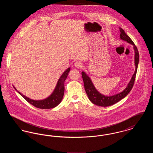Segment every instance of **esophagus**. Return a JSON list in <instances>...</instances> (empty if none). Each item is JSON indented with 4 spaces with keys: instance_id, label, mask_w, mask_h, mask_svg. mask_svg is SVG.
<instances>
[{
    "instance_id": "obj_1",
    "label": "esophagus",
    "mask_w": 153,
    "mask_h": 153,
    "mask_svg": "<svg viewBox=\"0 0 153 153\" xmlns=\"http://www.w3.org/2000/svg\"><path fill=\"white\" fill-rule=\"evenodd\" d=\"M74 66L77 68H81L82 67V64L80 61H77L74 63Z\"/></svg>"
}]
</instances>
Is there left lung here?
Listing matches in <instances>:
<instances>
[{"instance_id": "obj_1", "label": "left lung", "mask_w": 153, "mask_h": 153, "mask_svg": "<svg viewBox=\"0 0 153 153\" xmlns=\"http://www.w3.org/2000/svg\"><path fill=\"white\" fill-rule=\"evenodd\" d=\"M119 30L120 31V37L122 39L125 41H127L128 43L132 44L134 46V49L135 51V71L130 81L129 82L127 88L124 90L123 92L111 96H105L100 94L95 88L93 85L92 82L90 79V78L88 76L85 72H82L81 73L82 77L84 81V88L85 92L88 95V97L90 101L95 105L101 106V107H108L112 105L115 103H117L120 100H121L124 97H125L127 95L129 94L131 91V89L133 87L135 77L137 72L138 65L139 52L137 46L135 45L133 41L131 40V38L128 36L125 31L122 28L119 27Z\"/></svg>"}]
</instances>
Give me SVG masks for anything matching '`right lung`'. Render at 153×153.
<instances>
[{"instance_id": "obj_1", "label": "right lung", "mask_w": 153, "mask_h": 153, "mask_svg": "<svg viewBox=\"0 0 153 153\" xmlns=\"http://www.w3.org/2000/svg\"><path fill=\"white\" fill-rule=\"evenodd\" d=\"M70 68H68L61 75L60 78L59 79L58 82L57 84L56 87L54 90L53 92L51 94V95L49 96L48 98L42 100H34L32 99H30L29 97L24 96L21 92H18L16 88L15 89L16 90V91L22 96V97L31 105H34L36 108H41V109H50L53 108L57 106L58 104L61 102L64 94V82L65 81L66 79L68 76V73L70 71Z\"/></svg>"}]
</instances>
